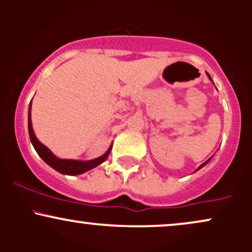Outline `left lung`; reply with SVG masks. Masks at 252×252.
Segmentation results:
<instances>
[{
    "instance_id": "left-lung-1",
    "label": "left lung",
    "mask_w": 252,
    "mask_h": 252,
    "mask_svg": "<svg viewBox=\"0 0 252 252\" xmlns=\"http://www.w3.org/2000/svg\"><path fill=\"white\" fill-rule=\"evenodd\" d=\"M206 74H207V77H209V79H210V80H212V79H211V76H210V74H209V73H206ZM210 160H211V158H209V160H207V161H205V162H204V163H202V164H200V166H199V167H198V169H196V170H199V169H200V168H202V167H204V166H205V164H206L207 162H209V161H210Z\"/></svg>"
}]
</instances>
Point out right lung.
Segmentation results:
<instances>
[{
  "instance_id": "obj_1",
  "label": "right lung",
  "mask_w": 252,
  "mask_h": 252,
  "mask_svg": "<svg viewBox=\"0 0 252 252\" xmlns=\"http://www.w3.org/2000/svg\"><path fill=\"white\" fill-rule=\"evenodd\" d=\"M31 108H32V102L30 104V110H28V132H30L31 142L33 144L34 149L36 150V153L39 154L40 158H41L42 160L48 164V166H51L52 168L56 169L57 172L62 173V174H67V175L83 174V173L88 172V170L99 166L100 163H103L104 161L108 158L110 152H111L112 146H110V148L106 150L105 154L90 161L67 160V158H57V156L47 148V147L43 146V144L37 140L35 134H34L33 126H32V120H31Z\"/></svg>"
}]
</instances>
